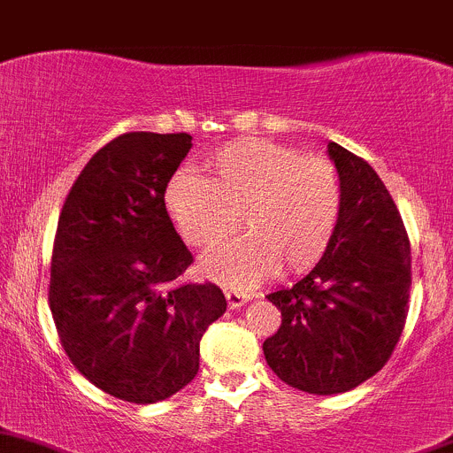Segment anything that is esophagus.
I'll return each mask as SVG.
<instances>
[{
	"mask_svg": "<svg viewBox=\"0 0 453 453\" xmlns=\"http://www.w3.org/2000/svg\"><path fill=\"white\" fill-rule=\"evenodd\" d=\"M225 296L231 310H237V307H242L246 301H249V296H246L244 292H237V290H225Z\"/></svg>",
	"mask_w": 453,
	"mask_h": 453,
	"instance_id": "esophagus-1",
	"label": "esophagus"
}]
</instances>
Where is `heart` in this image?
I'll list each match as a JSON object with an SVG mask.
<instances>
[{"label": "heart", "instance_id": "obj_1", "mask_svg": "<svg viewBox=\"0 0 453 453\" xmlns=\"http://www.w3.org/2000/svg\"><path fill=\"white\" fill-rule=\"evenodd\" d=\"M207 167L211 179L179 172L167 185L165 204L196 249L213 250L240 225L249 228V235L204 259L209 277L246 288L274 270L305 273L323 259L344 204L334 161L244 137L213 152Z\"/></svg>", "mask_w": 453, "mask_h": 453}]
</instances>
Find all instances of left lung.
I'll use <instances>...</instances> for the list:
<instances>
[{"label":"left lung","instance_id":"left-lung-1","mask_svg":"<svg viewBox=\"0 0 453 453\" xmlns=\"http://www.w3.org/2000/svg\"><path fill=\"white\" fill-rule=\"evenodd\" d=\"M344 204L323 259L288 290L270 292L281 327L265 338L274 375L296 390L338 395L381 371L408 319L410 240L393 196L371 165L329 143Z\"/></svg>","mask_w":453,"mask_h":453}]
</instances>
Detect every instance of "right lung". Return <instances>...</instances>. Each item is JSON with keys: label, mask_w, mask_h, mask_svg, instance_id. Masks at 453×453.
I'll return each mask as SVG.
<instances>
[{"label": "right lung", "mask_w": 453, "mask_h": 453, "mask_svg": "<svg viewBox=\"0 0 453 453\" xmlns=\"http://www.w3.org/2000/svg\"><path fill=\"white\" fill-rule=\"evenodd\" d=\"M188 133H124L96 152L60 209L50 310L72 365L104 393L155 403L198 372L200 338L226 311L165 209Z\"/></svg>", "instance_id": "add662e5"}]
</instances>
